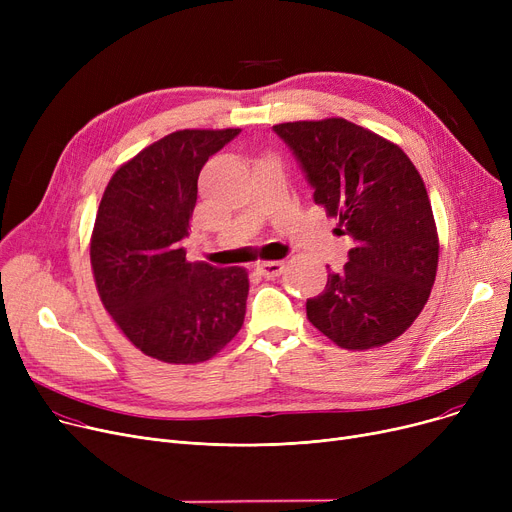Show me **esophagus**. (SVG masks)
Instances as JSON below:
<instances>
[{"label": "esophagus", "mask_w": 512, "mask_h": 512, "mask_svg": "<svg viewBox=\"0 0 512 512\" xmlns=\"http://www.w3.org/2000/svg\"><path fill=\"white\" fill-rule=\"evenodd\" d=\"M257 272L265 278H276L284 272V263L282 261H261L257 265Z\"/></svg>", "instance_id": "1"}]
</instances>
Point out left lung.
Wrapping results in <instances>:
<instances>
[{
  "instance_id": "1",
  "label": "left lung",
  "mask_w": 512,
  "mask_h": 512,
  "mask_svg": "<svg viewBox=\"0 0 512 512\" xmlns=\"http://www.w3.org/2000/svg\"><path fill=\"white\" fill-rule=\"evenodd\" d=\"M313 199L353 238L342 272L307 299V319L346 351L405 334L432 292L440 240L421 174L396 143L344 118L276 124Z\"/></svg>"
}]
</instances>
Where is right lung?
Segmentation results:
<instances>
[{
  "instance_id": "1",
  "label": "right lung",
  "mask_w": 512,
  "mask_h": 512,
  "mask_svg": "<svg viewBox=\"0 0 512 512\" xmlns=\"http://www.w3.org/2000/svg\"><path fill=\"white\" fill-rule=\"evenodd\" d=\"M240 128H186L139 151L107 182L91 234L105 311L147 357L195 365L218 355L245 321V267L186 261L197 180Z\"/></svg>"
}]
</instances>
